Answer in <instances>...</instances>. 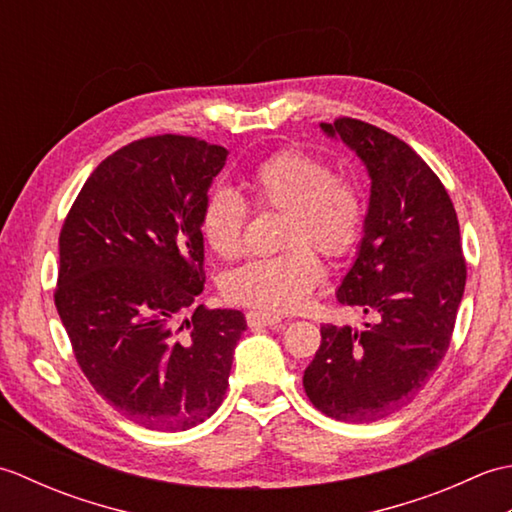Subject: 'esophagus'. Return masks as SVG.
Segmentation results:
<instances>
[{
    "instance_id": "esophagus-1",
    "label": "esophagus",
    "mask_w": 512,
    "mask_h": 512,
    "mask_svg": "<svg viewBox=\"0 0 512 512\" xmlns=\"http://www.w3.org/2000/svg\"><path fill=\"white\" fill-rule=\"evenodd\" d=\"M246 321L250 328H270V325L281 323V317L275 312H266V310H248Z\"/></svg>"
}]
</instances>
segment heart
I'll use <instances>...</instances> for the list:
<instances>
[{
	"mask_svg": "<svg viewBox=\"0 0 512 512\" xmlns=\"http://www.w3.org/2000/svg\"><path fill=\"white\" fill-rule=\"evenodd\" d=\"M248 189L262 209L286 211L281 255L253 259L224 281L226 297L270 312L295 310L319 284L325 257H347L365 233V198L356 180L334 173L328 160L303 149H281L250 169ZM248 206L233 189L206 195L200 231L215 255L233 259L244 248Z\"/></svg>",
	"mask_w": 512,
	"mask_h": 512,
	"instance_id": "1",
	"label": "heart"
}]
</instances>
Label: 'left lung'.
Wrapping results in <instances>:
<instances>
[{"instance_id":"obj_1","label":"left lung","mask_w":512,"mask_h":512,"mask_svg":"<svg viewBox=\"0 0 512 512\" xmlns=\"http://www.w3.org/2000/svg\"><path fill=\"white\" fill-rule=\"evenodd\" d=\"M321 129L372 178L365 233L336 299L376 323L323 325L303 387L325 416L374 422L416 398L449 350L466 284L460 224L440 178L400 138L356 118Z\"/></svg>"}]
</instances>
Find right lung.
Returning <instances> with one entry per match:
<instances>
[{"label":"right lung","instance_id":"right-lung-1","mask_svg":"<svg viewBox=\"0 0 512 512\" xmlns=\"http://www.w3.org/2000/svg\"><path fill=\"white\" fill-rule=\"evenodd\" d=\"M228 151L193 136L134 140L85 180L59 235L54 306L76 363L140 427L187 431L222 405L239 310L198 306L200 213Z\"/></svg>","mask_w":512,"mask_h":512}]
</instances>
